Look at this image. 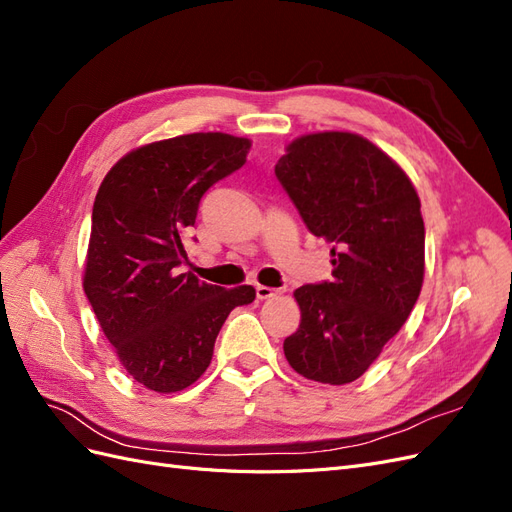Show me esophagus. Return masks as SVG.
I'll use <instances>...</instances> for the list:
<instances>
[{
	"instance_id": "esophagus-1",
	"label": "esophagus",
	"mask_w": 512,
	"mask_h": 512,
	"mask_svg": "<svg viewBox=\"0 0 512 512\" xmlns=\"http://www.w3.org/2000/svg\"><path fill=\"white\" fill-rule=\"evenodd\" d=\"M282 290H277V288H269V286H256V297L260 299V301H267V299H271V297H277V294H280Z\"/></svg>"
}]
</instances>
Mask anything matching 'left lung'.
<instances>
[{"mask_svg": "<svg viewBox=\"0 0 512 512\" xmlns=\"http://www.w3.org/2000/svg\"><path fill=\"white\" fill-rule=\"evenodd\" d=\"M275 177L333 256L331 282L294 290L301 324L284 339V354L307 380L348 384L378 359L421 294V200L404 170L350 132L297 138Z\"/></svg>", "mask_w": 512, "mask_h": 512, "instance_id": "8db88e82", "label": "left lung"}]
</instances>
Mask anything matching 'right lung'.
Segmentation results:
<instances>
[{"mask_svg": "<svg viewBox=\"0 0 512 512\" xmlns=\"http://www.w3.org/2000/svg\"><path fill=\"white\" fill-rule=\"evenodd\" d=\"M250 147L222 132L151 143L123 156L96 194L83 288L121 365L149 391L194 384L228 314L256 299L252 286L226 290L179 269L200 198Z\"/></svg>", "mask_w": 512, "mask_h": 512, "instance_id": "obj_1", "label": "right lung"}]
</instances>
